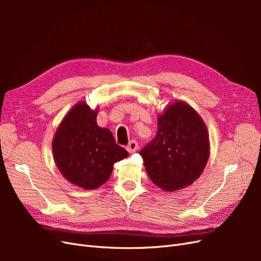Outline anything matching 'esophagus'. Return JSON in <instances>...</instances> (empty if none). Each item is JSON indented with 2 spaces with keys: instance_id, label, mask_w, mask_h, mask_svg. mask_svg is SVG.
Segmentation results:
<instances>
[{
  "instance_id": "obj_1",
  "label": "esophagus",
  "mask_w": 261,
  "mask_h": 261,
  "mask_svg": "<svg viewBox=\"0 0 261 261\" xmlns=\"http://www.w3.org/2000/svg\"><path fill=\"white\" fill-rule=\"evenodd\" d=\"M126 149H127V151L129 152V153H133V152H135L136 150L138 149V144H137V141L136 140H132V141H129V144L126 146Z\"/></svg>"
}]
</instances>
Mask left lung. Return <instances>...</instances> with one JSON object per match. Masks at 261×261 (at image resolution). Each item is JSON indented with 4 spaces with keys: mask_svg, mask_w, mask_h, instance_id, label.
<instances>
[{
    "mask_svg": "<svg viewBox=\"0 0 261 261\" xmlns=\"http://www.w3.org/2000/svg\"><path fill=\"white\" fill-rule=\"evenodd\" d=\"M210 146L206 124L183 101L158 116L155 137L140 150L150 179L165 192L191 185L202 173Z\"/></svg>",
    "mask_w": 261,
    "mask_h": 261,
    "instance_id": "8db88e82",
    "label": "left lung"
}]
</instances>
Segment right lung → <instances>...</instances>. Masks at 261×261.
Here are the masks:
<instances>
[{"label": "right lung", "mask_w": 261, "mask_h": 261, "mask_svg": "<svg viewBox=\"0 0 261 261\" xmlns=\"http://www.w3.org/2000/svg\"><path fill=\"white\" fill-rule=\"evenodd\" d=\"M97 109L82 101L63 118L53 137V158L70 183L96 189L110 178L115 162L128 152L116 145L112 133L97 124Z\"/></svg>", "instance_id": "obj_1"}]
</instances>
